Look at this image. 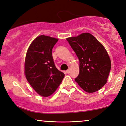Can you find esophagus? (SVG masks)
I'll use <instances>...</instances> for the list:
<instances>
[{"instance_id":"obj_1","label":"esophagus","mask_w":126,"mask_h":126,"mask_svg":"<svg viewBox=\"0 0 126 126\" xmlns=\"http://www.w3.org/2000/svg\"><path fill=\"white\" fill-rule=\"evenodd\" d=\"M70 69H68V70H66V73H67V74H69V73H70Z\"/></svg>"}]
</instances>
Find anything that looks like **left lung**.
Instances as JSON below:
<instances>
[{
	"mask_svg": "<svg viewBox=\"0 0 126 126\" xmlns=\"http://www.w3.org/2000/svg\"><path fill=\"white\" fill-rule=\"evenodd\" d=\"M67 41L79 60V73L75 82L88 93L98 91L107 83L111 68L106 49L88 33L67 38Z\"/></svg>",
	"mask_w": 126,
	"mask_h": 126,
	"instance_id": "obj_1",
	"label": "left lung"
}]
</instances>
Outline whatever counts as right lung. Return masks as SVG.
<instances>
[{"label": "right lung", "instance_id": "add662e5", "mask_svg": "<svg viewBox=\"0 0 126 126\" xmlns=\"http://www.w3.org/2000/svg\"><path fill=\"white\" fill-rule=\"evenodd\" d=\"M58 39L41 35L33 40L27 51L25 74L38 94L48 97L54 93L64 77L56 67L52 50Z\"/></svg>", "mask_w": 126, "mask_h": 126}]
</instances>
